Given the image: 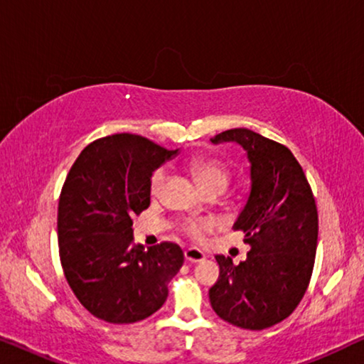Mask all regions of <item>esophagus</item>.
I'll return each mask as SVG.
<instances>
[{
	"instance_id": "obj_1",
	"label": "esophagus",
	"mask_w": 364,
	"mask_h": 364,
	"mask_svg": "<svg viewBox=\"0 0 364 364\" xmlns=\"http://www.w3.org/2000/svg\"><path fill=\"white\" fill-rule=\"evenodd\" d=\"M186 260L191 262V263H198V262H203L205 260V253L202 250H198V248H187L186 250Z\"/></svg>"
}]
</instances>
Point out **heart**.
<instances>
[{
  "label": "heart",
  "mask_w": 364,
  "mask_h": 364,
  "mask_svg": "<svg viewBox=\"0 0 364 364\" xmlns=\"http://www.w3.org/2000/svg\"><path fill=\"white\" fill-rule=\"evenodd\" d=\"M186 166L188 171H191L192 176L196 177L198 186H200L203 191H208V188H215V187L225 191L228 178H230V172H228L225 164L217 161V159L198 156V157L187 159ZM166 178H167V172L164 167L156 168V171L152 172L151 181H149V188H151V193L154 197H157L159 193L162 192ZM182 228L187 235L200 240L203 233L210 230L212 223L208 220H187L183 223Z\"/></svg>",
  "instance_id": "1"
}]
</instances>
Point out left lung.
<instances>
[{"label":"left lung","instance_id":"1","mask_svg":"<svg viewBox=\"0 0 364 364\" xmlns=\"http://www.w3.org/2000/svg\"><path fill=\"white\" fill-rule=\"evenodd\" d=\"M237 142L250 162V196L233 228L245 233L247 260L217 255L220 275L208 290L213 311L245 330H265L293 313L315 265L318 212L305 172L291 151L250 129L217 134Z\"/></svg>","mask_w":364,"mask_h":364}]
</instances>
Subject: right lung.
<instances>
[{"label":"right lung","mask_w":364,"mask_h":364,"mask_svg":"<svg viewBox=\"0 0 364 364\" xmlns=\"http://www.w3.org/2000/svg\"><path fill=\"white\" fill-rule=\"evenodd\" d=\"M176 154L136 134H114L89 144L64 181L59 258L74 295L99 320L141 321L167 300L182 248L162 242L144 250L134 243L132 217L151 205L152 172Z\"/></svg>","instance_id":"add662e5"}]
</instances>
